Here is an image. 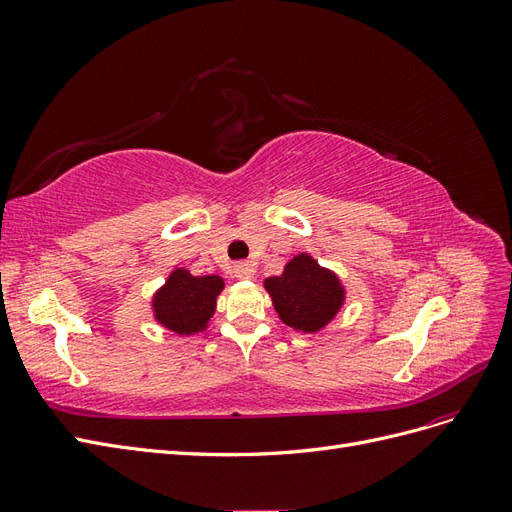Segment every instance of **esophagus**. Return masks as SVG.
Masks as SVG:
<instances>
[{"label": "esophagus", "mask_w": 512, "mask_h": 512, "mask_svg": "<svg viewBox=\"0 0 512 512\" xmlns=\"http://www.w3.org/2000/svg\"><path fill=\"white\" fill-rule=\"evenodd\" d=\"M232 273H235L237 280H252L256 273V267L252 265V262H237V265L232 267Z\"/></svg>", "instance_id": "1"}]
</instances>
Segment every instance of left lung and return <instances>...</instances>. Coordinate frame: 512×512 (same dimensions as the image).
<instances>
[{"label":"left lung","mask_w":512,"mask_h":512,"mask_svg":"<svg viewBox=\"0 0 512 512\" xmlns=\"http://www.w3.org/2000/svg\"><path fill=\"white\" fill-rule=\"evenodd\" d=\"M265 288L282 322L305 333L320 331L344 303V288L337 275L322 269L307 254L294 256L282 275L265 280Z\"/></svg>","instance_id":"left-lung-1"}]
</instances>
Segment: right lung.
Segmentation results:
<instances>
[{
  "label": "right lung",
  "instance_id": "add662e5",
  "mask_svg": "<svg viewBox=\"0 0 512 512\" xmlns=\"http://www.w3.org/2000/svg\"><path fill=\"white\" fill-rule=\"evenodd\" d=\"M224 288L222 277H194L185 269L170 273L164 288L153 297V312L166 329L192 335L207 327L215 312V297Z\"/></svg>",
  "mask_w": 512,
  "mask_h": 512
}]
</instances>
